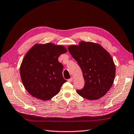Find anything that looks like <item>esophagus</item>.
Segmentation results:
<instances>
[{"mask_svg":"<svg viewBox=\"0 0 134 134\" xmlns=\"http://www.w3.org/2000/svg\"><path fill=\"white\" fill-rule=\"evenodd\" d=\"M73 79H74V78H73V77H71L70 79L68 80V81H69V82H71L72 81H73Z\"/></svg>","mask_w":134,"mask_h":134,"instance_id":"obj_1","label":"esophagus"}]
</instances>
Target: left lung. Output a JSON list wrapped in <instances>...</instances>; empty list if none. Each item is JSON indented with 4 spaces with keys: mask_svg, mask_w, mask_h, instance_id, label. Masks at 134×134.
Listing matches in <instances>:
<instances>
[{
    "mask_svg": "<svg viewBox=\"0 0 134 134\" xmlns=\"http://www.w3.org/2000/svg\"><path fill=\"white\" fill-rule=\"evenodd\" d=\"M68 50L80 65L85 81L77 93L88 100L103 97L111 88L116 75L110 54L100 44L85 41L69 46Z\"/></svg>",
    "mask_w": 134,
    "mask_h": 134,
    "instance_id": "obj_1",
    "label": "left lung"
}]
</instances>
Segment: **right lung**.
I'll list each match as a JSON object with an SVG mask.
<instances>
[{
  "label": "right lung",
  "mask_w": 134,
  "mask_h": 134,
  "mask_svg": "<svg viewBox=\"0 0 134 134\" xmlns=\"http://www.w3.org/2000/svg\"><path fill=\"white\" fill-rule=\"evenodd\" d=\"M66 52L63 46L52 43L36 44L29 50L20 71L23 85L31 95L48 100L59 92L67 81L63 77V65L58 58Z\"/></svg>",
  "instance_id": "right-lung-1"
}]
</instances>
